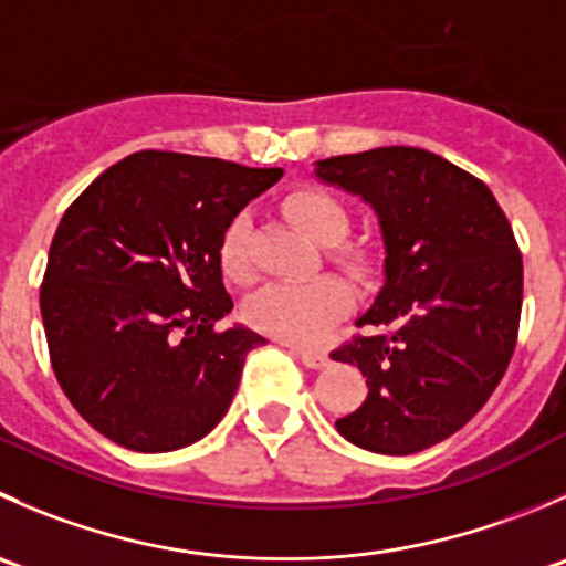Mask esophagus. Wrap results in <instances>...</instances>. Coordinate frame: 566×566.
Returning <instances> with one entry per match:
<instances>
[{"mask_svg":"<svg viewBox=\"0 0 566 566\" xmlns=\"http://www.w3.org/2000/svg\"><path fill=\"white\" fill-rule=\"evenodd\" d=\"M284 348H290L293 350L295 356H298L301 361H304L306 367H312V370H321V367H326L328 365V356L323 354V350H312V348H298V345H293V343H282Z\"/></svg>","mask_w":566,"mask_h":566,"instance_id":"1","label":"esophagus"}]
</instances>
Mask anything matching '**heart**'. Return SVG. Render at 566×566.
I'll list each match as a JSON object with an SVG mask.
<instances>
[{
  "instance_id": "obj_1",
  "label": "heart",
  "mask_w": 566,
  "mask_h": 566,
  "mask_svg": "<svg viewBox=\"0 0 566 566\" xmlns=\"http://www.w3.org/2000/svg\"><path fill=\"white\" fill-rule=\"evenodd\" d=\"M284 216L295 223L304 234L317 243H337L348 232V210L343 201L326 188L304 185L284 196ZM334 260L345 271L365 276L370 268V256L359 245H337L332 251ZM223 276L234 284H249L254 279V262H251V218L249 212H238L227 223L218 245ZM354 306V293L348 284L337 276H317L310 282H276L251 295L245 304V317L254 328L284 339V343L310 345L326 334L332 323L348 315Z\"/></svg>"
}]
</instances>
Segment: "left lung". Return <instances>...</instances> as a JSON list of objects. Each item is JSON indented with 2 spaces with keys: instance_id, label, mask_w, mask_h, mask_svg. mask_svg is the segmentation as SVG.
I'll list each match as a JSON object with an SVG mask.
<instances>
[{
  "instance_id": "obj_1",
  "label": "left lung",
  "mask_w": 566,
  "mask_h": 566,
  "mask_svg": "<svg viewBox=\"0 0 566 566\" xmlns=\"http://www.w3.org/2000/svg\"><path fill=\"white\" fill-rule=\"evenodd\" d=\"M321 182L373 207L384 240V287L332 354L367 378L337 431L354 446L409 457L457 434L486 403L517 345L523 256L492 190L415 146L315 163Z\"/></svg>"
}]
</instances>
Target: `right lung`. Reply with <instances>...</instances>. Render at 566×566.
<instances>
[{"instance_id":"right-lung-1","label":"right lung","mask_w":566,"mask_h":566,"mask_svg":"<svg viewBox=\"0 0 566 566\" xmlns=\"http://www.w3.org/2000/svg\"><path fill=\"white\" fill-rule=\"evenodd\" d=\"M282 174L137 151L65 210L41 284L49 359L71 406L115 446L179 451L227 415L265 337L216 332L232 312L218 245Z\"/></svg>"}]
</instances>
